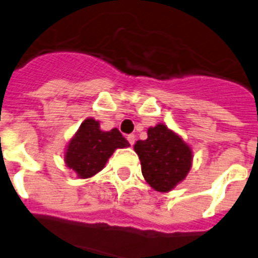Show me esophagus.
Returning <instances> with one entry per match:
<instances>
[{
  "label": "esophagus",
  "mask_w": 258,
  "mask_h": 258,
  "mask_svg": "<svg viewBox=\"0 0 258 258\" xmlns=\"http://www.w3.org/2000/svg\"><path fill=\"white\" fill-rule=\"evenodd\" d=\"M127 141H128L130 145L134 146V143H135V135H133V134H131V135H127Z\"/></svg>",
  "instance_id": "1"
}]
</instances>
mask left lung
<instances>
[{"label":"left lung","instance_id":"left-lung-1","mask_svg":"<svg viewBox=\"0 0 258 258\" xmlns=\"http://www.w3.org/2000/svg\"><path fill=\"white\" fill-rule=\"evenodd\" d=\"M142 174L155 191L169 192L186 178L192 166L191 147L163 123L147 130V139L134 146Z\"/></svg>","mask_w":258,"mask_h":258}]
</instances>
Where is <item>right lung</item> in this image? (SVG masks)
<instances>
[{"label": "right lung", "instance_id": "right-lung-1", "mask_svg": "<svg viewBox=\"0 0 258 258\" xmlns=\"http://www.w3.org/2000/svg\"><path fill=\"white\" fill-rule=\"evenodd\" d=\"M128 146L130 143L119 130L103 131L100 121L87 117L68 142L64 162L78 178L87 179L104 169L115 150Z\"/></svg>", "mask_w": 258, "mask_h": 258}]
</instances>
